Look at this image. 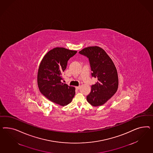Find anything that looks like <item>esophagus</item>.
Here are the masks:
<instances>
[{
	"label": "esophagus",
	"instance_id": "34e87169",
	"mask_svg": "<svg viewBox=\"0 0 153 153\" xmlns=\"http://www.w3.org/2000/svg\"><path fill=\"white\" fill-rule=\"evenodd\" d=\"M80 88H81V86H79L76 87V89H77V90H79V89Z\"/></svg>",
	"mask_w": 153,
	"mask_h": 153
}]
</instances>
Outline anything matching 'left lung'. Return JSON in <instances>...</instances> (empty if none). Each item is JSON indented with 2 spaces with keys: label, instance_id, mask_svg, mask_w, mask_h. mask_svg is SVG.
I'll return each mask as SVG.
<instances>
[{
  "label": "left lung",
  "instance_id": "left-lung-1",
  "mask_svg": "<svg viewBox=\"0 0 153 153\" xmlns=\"http://www.w3.org/2000/svg\"><path fill=\"white\" fill-rule=\"evenodd\" d=\"M79 53L88 58L91 76L97 79L91 86L87 101L94 107L102 105L117 91L118 78L116 66L106 52L99 46L85 48Z\"/></svg>",
  "mask_w": 153,
  "mask_h": 153
}]
</instances>
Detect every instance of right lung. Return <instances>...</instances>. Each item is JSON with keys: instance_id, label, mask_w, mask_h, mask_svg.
<instances>
[{"instance_id": "obj_1", "label": "right lung", "mask_w": 153, "mask_h": 153, "mask_svg": "<svg viewBox=\"0 0 153 153\" xmlns=\"http://www.w3.org/2000/svg\"><path fill=\"white\" fill-rule=\"evenodd\" d=\"M76 53L64 48H54L44 56L38 70L37 85L40 93L61 106L70 104L75 94L74 87L62 81L68 61Z\"/></svg>"}]
</instances>
